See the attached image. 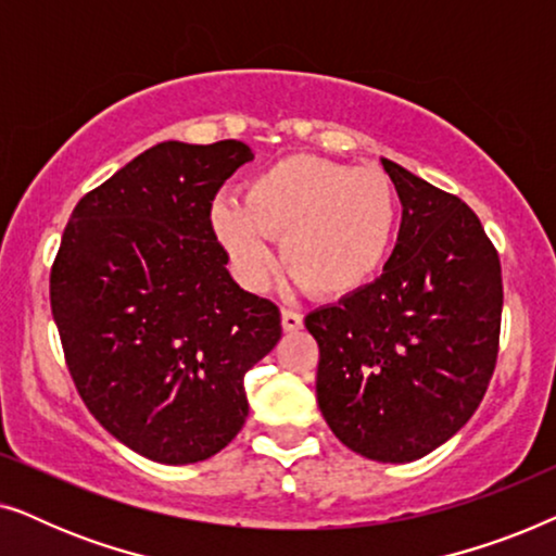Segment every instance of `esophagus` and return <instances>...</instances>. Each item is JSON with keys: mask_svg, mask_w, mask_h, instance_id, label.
I'll return each instance as SVG.
<instances>
[{"mask_svg": "<svg viewBox=\"0 0 556 556\" xmlns=\"http://www.w3.org/2000/svg\"><path fill=\"white\" fill-rule=\"evenodd\" d=\"M280 318H283V329H286V331H299V329H303V314H299V311L283 308V311H280Z\"/></svg>", "mask_w": 556, "mask_h": 556, "instance_id": "esophagus-1", "label": "esophagus"}]
</instances>
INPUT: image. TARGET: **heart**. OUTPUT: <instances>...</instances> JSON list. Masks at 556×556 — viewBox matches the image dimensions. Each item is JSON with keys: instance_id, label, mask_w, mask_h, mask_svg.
I'll list each match as a JSON object with an SVG mask.
<instances>
[{"instance_id": "heart-1", "label": "heart", "mask_w": 556, "mask_h": 556, "mask_svg": "<svg viewBox=\"0 0 556 556\" xmlns=\"http://www.w3.org/2000/svg\"><path fill=\"white\" fill-rule=\"evenodd\" d=\"M400 227V194L377 166L321 156H288L257 172L242 202L212 204V230L248 286L278 270L270 238L291 276L321 299L367 288L390 261Z\"/></svg>"}]
</instances>
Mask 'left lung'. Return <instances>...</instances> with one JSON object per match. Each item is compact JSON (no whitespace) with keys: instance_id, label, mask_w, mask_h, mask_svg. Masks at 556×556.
Masks as SVG:
<instances>
[{"instance_id":"8db88e82","label":"left lung","mask_w":556,"mask_h":556,"mask_svg":"<svg viewBox=\"0 0 556 556\" xmlns=\"http://www.w3.org/2000/svg\"><path fill=\"white\" fill-rule=\"evenodd\" d=\"M402 225L384 273L306 316L316 400L346 447L379 463L422 458L481 405L496 369L504 283L496 248L460 197L382 159Z\"/></svg>"}]
</instances>
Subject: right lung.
<instances>
[{"mask_svg": "<svg viewBox=\"0 0 556 556\" xmlns=\"http://www.w3.org/2000/svg\"><path fill=\"white\" fill-rule=\"evenodd\" d=\"M253 159L242 141H164L75 204L50 270L67 371L90 415L143 458L207 460L248 417L245 375L280 311L242 291L212 200Z\"/></svg>", "mask_w": 556, "mask_h": 556, "instance_id": "obj_1", "label": "right lung"}]
</instances>
